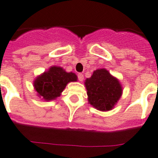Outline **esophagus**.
I'll use <instances>...</instances> for the list:
<instances>
[{"instance_id": "obj_1", "label": "esophagus", "mask_w": 158, "mask_h": 158, "mask_svg": "<svg viewBox=\"0 0 158 158\" xmlns=\"http://www.w3.org/2000/svg\"><path fill=\"white\" fill-rule=\"evenodd\" d=\"M77 77L78 80L80 81H83V80H84V76H83L82 73H78Z\"/></svg>"}]
</instances>
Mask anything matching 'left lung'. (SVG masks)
I'll list each match as a JSON object with an SVG mask.
<instances>
[{
  "label": "left lung",
  "mask_w": 158,
  "mask_h": 158,
  "mask_svg": "<svg viewBox=\"0 0 158 158\" xmlns=\"http://www.w3.org/2000/svg\"><path fill=\"white\" fill-rule=\"evenodd\" d=\"M88 101L99 111L113 108L122 94V87L118 79L105 69H97L85 81Z\"/></svg>",
  "instance_id": "8db88e82"
}]
</instances>
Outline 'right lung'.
I'll return each instance as SVG.
<instances>
[{
  "instance_id": "1",
  "label": "right lung",
  "mask_w": 158,
  "mask_h": 158,
  "mask_svg": "<svg viewBox=\"0 0 158 158\" xmlns=\"http://www.w3.org/2000/svg\"><path fill=\"white\" fill-rule=\"evenodd\" d=\"M77 81L75 73H67L61 67L53 66L35 79L33 86L40 98L50 101L60 96L68 83Z\"/></svg>"
}]
</instances>
